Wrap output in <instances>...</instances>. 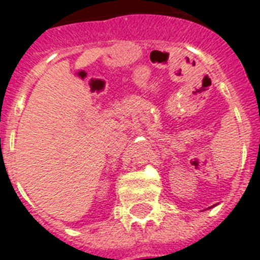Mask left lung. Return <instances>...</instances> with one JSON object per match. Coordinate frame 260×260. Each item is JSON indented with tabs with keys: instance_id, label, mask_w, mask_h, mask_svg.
Listing matches in <instances>:
<instances>
[{
	"instance_id": "1",
	"label": "left lung",
	"mask_w": 260,
	"mask_h": 260,
	"mask_svg": "<svg viewBox=\"0 0 260 260\" xmlns=\"http://www.w3.org/2000/svg\"><path fill=\"white\" fill-rule=\"evenodd\" d=\"M215 206H216V204H215ZM212 207H213V206H212ZM212 207H210V208H212Z\"/></svg>"
}]
</instances>
